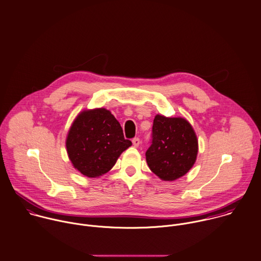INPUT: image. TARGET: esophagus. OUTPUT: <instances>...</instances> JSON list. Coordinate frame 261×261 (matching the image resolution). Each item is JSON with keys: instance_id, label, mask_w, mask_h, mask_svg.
Instances as JSON below:
<instances>
[{"instance_id": "1", "label": "esophagus", "mask_w": 261, "mask_h": 261, "mask_svg": "<svg viewBox=\"0 0 261 261\" xmlns=\"http://www.w3.org/2000/svg\"><path fill=\"white\" fill-rule=\"evenodd\" d=\"M140 139L138 138V137H135V138H133V140H132V143H133V145L135 146V147H138L139 145H140Z\"/></svg>"}]
</instances>
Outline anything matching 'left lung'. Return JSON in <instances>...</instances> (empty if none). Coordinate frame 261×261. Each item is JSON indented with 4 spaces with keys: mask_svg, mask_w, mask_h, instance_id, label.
Here are the masks:
<instances>
[{
    "mask_svg": "<svg viewBox=\"0 0 261 261\" xmlns=\"http://www.w3.org/2000/svg\"><path fill=\"white\" fill-rule=\"evenodd\" d=\"M151 137L145 155L152 173L164 181H174L189 172L196 161L198 140L187 120L156 115Z\"/></svg>",
    "mask_w": 261,
    "mask_h": 261,
    "instance_id": "obj_1",
    "label": "left lung"
}]
</instances>
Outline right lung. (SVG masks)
<instances>
[{"instance_id":"add662e5","label":"right lung","mask_w":261,"mask_h":261,"mask_svg":"<svg viewBox=\"0 0 261 261\" xmlns=\"http://www.w3.org/2000/svg\"><path fill=\"white\" fill-rule=\"evenodd\" d=\"M132 142L125 139L120 123L106 109L81 112L66 139L68 156L74 168L88 178L108 173Z\"/></svg>"}]
</instances>
